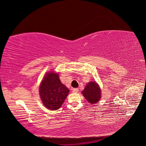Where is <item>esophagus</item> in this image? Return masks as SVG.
<instances>
[{
    "label": "esophagus",
    "mask_w": 146,
    "mask_h": 146,
    "mask_svg": "<svg viewBox=\"0 0 146 146\" xmlns=\"http://www.w3.org/2000/svg\"><path fill=\"white\" fill-rule=\"evenodd\" d=\"M78 91H79L78 88H74V89H73V91L74 92H78Z\"/></svg>",
    "instance_id": "1"
}]
</instances>
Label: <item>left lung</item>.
I'll use <instances>...</instances> for the list:
<instances>
[{"mask_svg": "<svg viewBox=\"0 0 146 146\" xmlns=\"http://www.w3.org/2000/svg\"><path fill=\"white\" fill-rule=\"evenodd\" d=\"M100 90L95 82H91L88 83L85 88L82 91V94L85 99L91 104L98 102L101 98Z\"/></svg>", "mask_w": 146, "mask_h": 146, "instance_id": "1", "label": "left lung"}]
</instances>
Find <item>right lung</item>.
<instances>
[{"instance_id":"obj_1","label":"right lung","mask_w":146,"mask_h":146,"mask_svg":"<svg viewBox=\"0 0 146 146\" xmlns=\"http://www.w3.org/2000/svg\"><path fill=\"white\" fill-rule=\"evenodd\" d=\"M69 90L61 82L58 74L47 73L39 87V94L45 107L56 110L63 104Z\"/></svg>"}]
</instances>
